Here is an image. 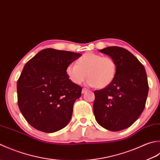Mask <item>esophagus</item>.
I'll return each instance as SVG.
<instances>
[{
    "instance_id": "34e87169",
    "label": "esophagus",
    "mask_w": 160,
    "mask_h": 160,
    "mask_svg": "<svg viewBox=\"0 0 160 160\" xmlns=\"http://www.w3.org/2000/svg\"><path fill=\"white\" fill-rule=\"evenodd\" d=\"M88 91V89H86V88H83L82 89V91H81V92H82V94H83V93H86V92Z\"/></svg>"
}]
</instances>
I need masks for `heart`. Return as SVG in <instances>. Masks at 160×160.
Wrapping results in <instances>:
<instances>
[{
  "label": "heart",
  "instance_id": "b5f03b06",
  "mask_svg": "<svg viewBox=\"0 0 160 160\" xmlns=\"http://www.w3.org/2000/svg\"><path fill=\"white\" fill-rule=\"evenodd\" d=\"M117 71L115 60L109 57L92 52L82 55L77 60L76 64L67 66L66 72L69 79L76 84H81L87 77L89 86L104 88L112 83Z\"/></svg>",
  "mask_w": 160,
  "mask_h": 160
}]
</instances>
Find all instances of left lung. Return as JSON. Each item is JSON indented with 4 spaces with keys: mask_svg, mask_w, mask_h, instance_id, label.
<instances>
[{
    "mask_svg": "<svg viewBox=\"0 0 160 160\" xmlns=\"http://www.w3.org/2000/svg\"><path fill=\"white\" fill-rule=\"evenodd\" d=\"M99 51L115 60L117 71L109 86L94 92V115L103 128L119 131L131 126L144 110L147 76L144 66L126 49L112 46Z\"/></svg>",
    "mask_w": 160,
    "mask_h": 160,
    "instance_id": "8db88e82",
    "label": "left lung"
}]
</instances>
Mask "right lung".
Instances as JSON below:
<instances>
[{"label": "right lung", "instance_id": "add662e5", "mask_svg": "<svg viewBox=\"0 0 160 160\" xmlns=\"http://www.w3.org/2000/svg\"><path fill=\"white\" fill-rule=\"evenodd\" d=\"M81 56L47 48L25 65L17 81L18 105L34 128L54 132L70 121L74 103L81 97L82 88L72 82L66 69Z\"/></svg>", "mask_w": 160, "mask_h": 160}]
</instances>
